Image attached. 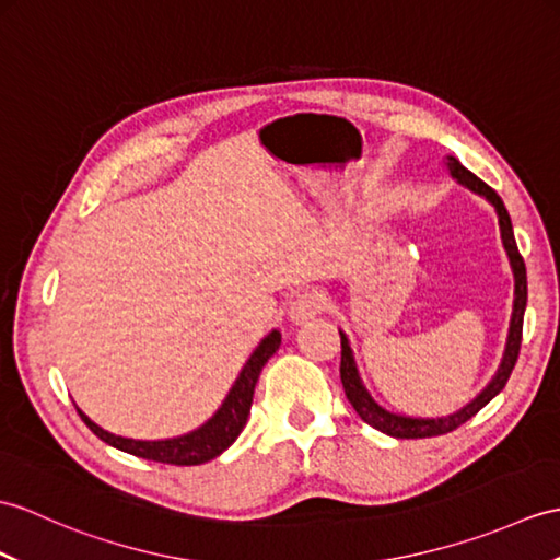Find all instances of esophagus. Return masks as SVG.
Instances as JSON below:
<instances>
[{
    "label": "esophagus",
    "mask_w": 560,
    "mask_h": 560,
    "mask_svg": "<svg viewBox=\"0 0 560 560\" xmlns=\"http://www.w3.org/2000/svg\"><path fill=\"white\" fill-rule=\"evenodd\" d=\"M322 298L315 293V291H301L298 293L293 301H291V307H289V317L293 324H305L307 319L317 317L322 312Z\"/></svg>",
    "instance_id": "esophagus-1"
}]
</instances>
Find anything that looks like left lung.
<instances>
[{
	"instance_id": "left-lung-1",
	"label": "left lung",
	"mask_w": 560,
	"mask_h": 560,
	"mask_svg": "<svg viewBox=\"0 0 560 560\" xmlns=\"http://www.w3.org/2000/svg\"><path fill=\"white\" fill-rule=\"evenodd\" d=\"M446 168L448 174L458 180V184L467 190H472L479 198H485L493 210H497L499 217V231H501V243L503 250L509 255V265L513 271V312H511V324H509V336H505V348L497 372H493L491 382L479 392L470 402L456 412L444 415V418H412V415H402V412H394L386 410L384 406H380L372 398V394L368 392L365 382H362L358 362L353 355V348H350V341L346 331L339 329L341 334V382L346 388V398L350 400V406L365 420L370 427L380 429V432L394 436V439H424V436H439L453 432V429L460 427L463 422H467L482 410L487 402L499 396L503 392L505 382L515 368V360L520 353V339H523V319H525V307H527V271H525V262L523 257L517 253V243L513 236V224H511V214L505 210L503 200L497 195V190H491L482 178H477L470 168H465L453 154H446Z\"/></svg>"
}]
</instances>
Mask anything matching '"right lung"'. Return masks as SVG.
Returning <instances> with one entry per match:
<instances>
[{
  "mask_svg": "<svg viewBox=\"0 0 560 560\" xmlns=\"http://www.w3.org/2000/svg\"><path fill=\"white\" fill-rule=\"evenodd\" d=\"M281 346V331L271 329L259 346L253 350V355L245 362L243 370L238 372L236 382L229 388L226 398L221 400V406L212 415L210 420L202 422L198 429H192L188 434L172 436V439H128L116 436L107 429H102L93 420L88 418L83 410H78L83 422L93 429L104 444H109L119 451L131 453V456L154 460V463H168V465H200L221 456L233 441L243 432L245 422H248L255 384L259 380L265 362L277 353Z\"/></svg>",
  "mask_w": 560,
  "mask_h": 560,
  "instance_id": "obj_1",
  "label": "right lung"
}]
</instances>
